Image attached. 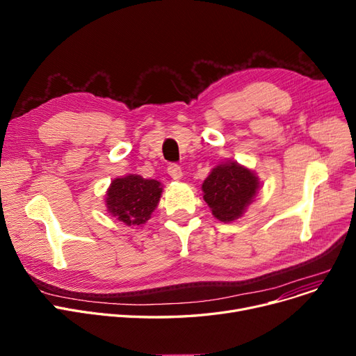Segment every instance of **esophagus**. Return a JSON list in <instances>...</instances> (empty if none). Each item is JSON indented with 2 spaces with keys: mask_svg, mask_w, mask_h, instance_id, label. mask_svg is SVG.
<instances>
[{
  "mask_svg": "<svg viewBox=\"0 0 356 356\" xmlns=\"http://www.w3.org/2000/svg\"><path fill=\"white\" fill-rule=\"evenodd\" d=\"M167 172L168 175H170V177L173 180H180L181 176H183V172H181V167L177 165V164H170L167 167Z\"/></svg>",
  "mask_w": 356,
  "mask_h": 356,
  "instance_id": "34e87169",
  "label": "esophagus"
}]
</instances>
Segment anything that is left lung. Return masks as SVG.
I'll return each mask as SVG.
<instances>
[{
    "label": "left lung",
    "mask_w": 356,
    "mask_h": 356,
    "mask_svg": "<svg viewBox=\"0 0 356 356\" xmlns=\"http://www.w3.org/2000/svg\"><path fill=\"white\" fill-rule=\"evenodd\" d=\"M258 188L254 172L236 161L216 165L202 184L203 199L220 222H232L244 215Z\"/></svg>",
    "instance_id": "obj_1"
}]
</instances>
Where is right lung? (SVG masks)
<instances>
[{
  "instance_id": "add662e5",
  "label": "right lung",
  "mask_w": 356,
  "mask_h": 356,
  "mask_svg": "<svg viewBox=\"0 0 356 356\" xmlns=\"http://www.w3.org/2000/svg\"><path fill=\"white\" fill-rule=\"evenodd\" d=\"M161 192L160 181L128 175L112 180L105 203L108 212L125 225L140 227L157 208Z\"/></svg>"
}]
</instances>
